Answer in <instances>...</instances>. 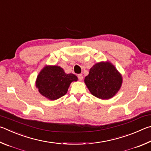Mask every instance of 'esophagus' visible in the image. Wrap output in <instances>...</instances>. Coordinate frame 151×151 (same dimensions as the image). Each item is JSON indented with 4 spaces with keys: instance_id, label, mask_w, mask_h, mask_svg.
<instances>
[{
    "instance_id": "34e87169",
    "label": "esophagus",
    "mask_w": 151,
    "mask_h": 151,
    "mask_svg": "<svg viewBox=\"0 0 151 151\" xmlns=\"http://www.w3.org/2000/svg\"><path fill=\"white\" fill-rule=\"evenodd\" d=\"M78 78L79 79V80H80V81H81V80H83V76L81 75V74H78Z\"/></svg>"
}]
</instances>
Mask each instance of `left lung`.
<instances>
[{
  "mask_svg": "<svg viewBox=\"0 0 151 151\" xmlns=\"http://www.w3.org/2000/svg\"><path fill=\"white\" fill-rule=\"evenodd\" d=\"M84 81L93 96L101 99H108L119 90L123 79L111 63L102 62L96 63L90 69Z\"/></svg>",
  "mask_w": 151,
  "mask_h": 151,
  "instance_id": "obj_1",
  "label": "left lung"
}]
</instances>
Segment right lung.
<instances>
[{"instance_id": "right-lung-1", "label": "right lung", "mask_w": 151, "mask_h": 151, "mask_svg": "<svg viewBox=\"0 0 151 151\" xmlns=\"http://www.w3.org/2000/svg\"><path fill=\"white\" fill-rule=\"evenodd\" d=\"M76 81L77 76L65 73L60 66L46 65L37 76L36 86L42 96L55 100L65 95L70 83Z\"/></svg>"}]
</instances>
